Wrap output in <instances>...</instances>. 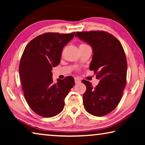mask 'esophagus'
<instances>
[{
	"mask_svg": "<svg viewBox=\"0 0 145 145\" xmlns=\"http://www.w3.org/2000/svg\"><path fill=\"white\" fill-rule=\"evenodd\" d=\"M75 84H78V83L80 82V79L79 78H77V77L75 78Z\"/></svg>",
	"mask_w": 145,
	"mask_h": 145,
	"instance_id": "obj_1",
	"label": "esophagus"
}]
</instances>
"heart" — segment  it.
Instances as JSON below:
<instances>
[{"instance_id":"obj_1","label":"heart","mask_w":145,"mask_h":145,"mask_svg":"<svg viewBox=\"0 0 145 145\" xmlns=\"http://www.w3.org/2000/svg\"><path fill=\"white\" fill-rule=\"evenodd\" d=\"M86 45H87L86 44H84V43H81V44H80V45L79 47H80V46H86Z\"/></svg>"}]
</instances>
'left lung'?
Wrapping results in <instances>:
<instances>
[{"instance_id": "1", "label": "left lung", "mask_w": 145, "mask_h": 145, "mask_svg": "<svg viewBox=\"0 0 145 145\" xmlns=\"http://www.w3.org/2000/svg\"><path fill=\"white\" fill-rule=\"evenodd\" d=\"M80 40L93 48V59L89 70L94 71L99 84L83 80L86 86L83 95L86 111L96 116H102L117 107L126 85L127 63L123 48L118 39L105 31L77 32Z\"/></svg>"}]
</instances>
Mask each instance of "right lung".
Returning <instances> with one entry per match:
<instances>
[{"instance_id": "1", "label": "right lung", "mask_w": 145, "mask_h": 145, "mask_svg": "<svg viewBox=\"0 0 145 145\" xmlns=\"http://www.w3.org/2000/svg\"><path fill=\"white\" fill-rule=\"evenodd\" d=\"M75 33H44L25 46L19 65L22 87L29 107L40 116H55L63 111L65 99L75 84L72 76L54 83L51 70L59 64L63 47Z\"/></svg>"}]
</instances>
